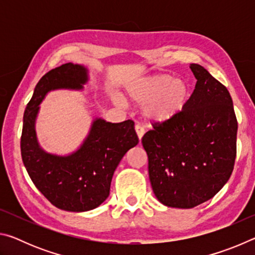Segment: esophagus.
Wrapping results in <instances>:
<instances>
[{
    "label": "esophagus",
    "instance_id": "34e87169",
    "mask_svg": "<svg viewBox=\"0 0 255 255\" xmlns=\"http://www.w3.org/2000/svg\"><path fill=\"white\" fill-rule=\"evenodd\" d=\"M135 130H136V133H137L138 138H139V140H141V138H143L144 133H145L144 128L141 127V126H139V125H136V126H135Z\"/></svg>",
    "mask_w": 255,
    "mask_h": 255
}]
</instances>
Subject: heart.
Masks as SVG:
<instances>
[{
  "mask_svg": "<svg viewBox=\"0 0 255 255\" xmlns=\"http://www.w3.org/2000/svg\"><path fill=\"white\" fill-rule=\"evenodd\" d=\"M127 100L144 105L143 114L152 124L173 122L183 114L191 99V86L183 79L170 74H156L133 80L125 86ZM115 101L125 105L123 98Z\"/></svg>",
  "mask_w": 255,
  "mask_h": 255,
  "instance_id": "obj_1",
  "label": "heart"
}]
</instances>
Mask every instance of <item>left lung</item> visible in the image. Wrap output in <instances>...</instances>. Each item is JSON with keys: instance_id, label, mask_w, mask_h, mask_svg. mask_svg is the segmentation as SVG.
Wrapping results in <instances>:
<instances>
[{"instance_id": "obj_1", "label": "left lung", "mask_w": 255, "mask_h": 255, "mask_svg": "<svg viewBox=\"0 0 255 255\" xmlns=\"http://www.w3.org/2000/svg\"><path fill=\"white\" fill-rule=\"evenodd\" d=\"M197 79L179 118L154 125L141 144L157 200L189 209L213 198L230 179L236 157L237 120L228 90L205 67L190 64Z\"/></svg>"}]
</instances>
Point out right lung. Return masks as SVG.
I'll list each match as a JSON object with an SVG mask.
<instances>
[{"label": "right lung", "instance_id": "1", "mask_svg": "<svg viewBox=\"0 0 255 255\" xmlns=\"http://www.w3.org/2000/svg\"><path fill=\"white\" fill-rule=\"evenodd\" d=\"M89 80V68L73 63L42 76L25 108L21 136L22 161L33 184L55 207L76 213L106 201L120 161L138 144L132 120L114 124L94 117L88 135L72 153L54 154L41 147L36 131L40 103L56 90L83 91Z\"/></svg>", "mask_w": 255, "mask_h": 255}]
</instances>
